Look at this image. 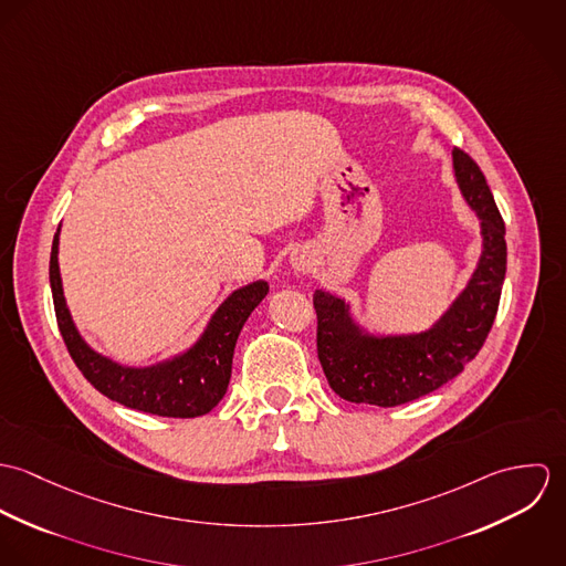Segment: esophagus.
Returning a JSON list of instances; mask_svg holds the SVG:
<instances>
[{
	"label": "esophagus",
	"instance_id": "esophagus-1",
	"mask_svg": "<svg viewBox=\"0 0 566 566\" xmlns=\"http://www.w3.org/2000/svg\"><path fill=\"white\" fill-rule=\"evenodd\" d=\"M290 265L296 270V272H310L314 268V254L305 248H298L290 254Z\"/></svg>",
	"mask_w": 566,
	"mask_h": 566
}]
</instances>
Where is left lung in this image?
<instances>
[{
	"label": "left lung",
	"mask_w": 566,
	"mask_h": 566,
	"mask_svg": "<svg viewBox=\"0 0 566 566\" xmlns=\"http://www.w3.org/2000/svg\"><path fill=\"white\" fill-rule=\"evenodd\" d=\"M453 176L480 220L482 252L464 290L436 323L407 333L379 331L359 323L339 294H314L318 359L331 390L344 401L409 403L458 377L484 346L505 279V224L482 169L462 150H453Z\"/></svg>",
	"instance_id": "1"
}]
</instances>
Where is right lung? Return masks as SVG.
<instances>
[{"mask_svg": "<svg viewBox=\"0 0 566 566\" xmlns=\"http://www.w3.org/2000/svg\"><path fill=\"white\" fill-rule=\"evenodd\" d=\"M59 243L61 224L50 254V285L56 321L72 359L95 390L115 403L167 418H196L222 401L231 381L240 331L270 292L268 281L259 279L231 292L211 314L196 342L185 350L148 366H130L95 350L82 337L63 290Z\"/></svg>", "mask_w": 566, "mask_h": 566, "instance_id": "add662e5", "label": "right lung"}]
</instances>
